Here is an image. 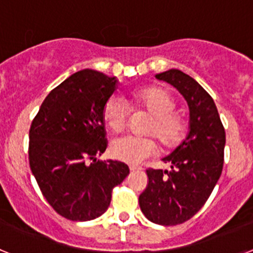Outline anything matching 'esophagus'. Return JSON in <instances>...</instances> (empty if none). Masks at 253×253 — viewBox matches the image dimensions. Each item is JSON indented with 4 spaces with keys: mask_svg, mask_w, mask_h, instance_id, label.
<instances>
[{
    "mask_svg": "<svg viewBox=\"0 0 253 253\" xmlns=\"http://www.w3.org/2000/svg\"><path fill=\"white\" fill-rule=\"evenodd\" d=\"M129 169H130L131 172H135V171H140V169H142V167H140V166H134V165H130V166H129Z\"/></svg>",
    "mask_w": 253,
    "mask_h": 253,
    "instance_id": "1",
    "label": "esophagus"
}]
</instances>
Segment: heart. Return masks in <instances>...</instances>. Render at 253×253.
<instances>
[{
	"mask_svg": "<svg viewBox=\"0 0 253 253\" xmlns=\"http://www.w3.org/2000/svg\"><path fill=\"white\" fill-rule=\"evenodd\" d=\"M131 104L151 115L146 128L147 135L158 140L165 149L177 147L186 133V120L176 113L173 96L162 87H146L135 91ZM105 124L113 131L119 133L126 126L130 116V107L120 96H111L102 109ZM157 152L156 140L150 137L124 135L114 139L110 146L111 157L129 165H138Z\"/></svg>",
	"mask_w": 253,
	"mask_h": 253,
	"instance_id": "b5f03b06",
	"label": "heart"
}]
</instances>
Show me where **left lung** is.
I'll return each mask as SVG.
<instances>
[{"label":"left lung","mask_w":253,"mask_h":253,"mask_svg":"<svg viewBox=\"0 0 253 253\" xmlns=\"http://www.w3.org/2000/svg\"><path fill=\"white\" fill-rule=\"evenodd\" d=\"M156 77L185 97L190 129L180 146L162 160L171 165V171L147 169L148 185L139 195V207L151 222L176 225L202 209L222 175L225 131L211 96L193 77L178 69Z\"/></svg>","instance_id":"1"}]
</instances>
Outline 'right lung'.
Returning <instances> with one entry per match:
<instances>
[{
  "mask_svg": "<svg viewBox=\"0 0 253 253\" xmlns=\"http://www.w3.org/2000/svg\"><path fill=\"white\" fill-rule=\"evenodd\" d=\"M116 87L115 77L76 72L49 92L31 123V172L46 202L69 220L104 214L113 189L129 175L125 163L96 161L107 147L102 109Z\"/></svg>",
  "mask_w": 253,
  "mask_h": 253,
  "instance_id": "obj_1",
  "label": "right lung"
}]
</instances>
